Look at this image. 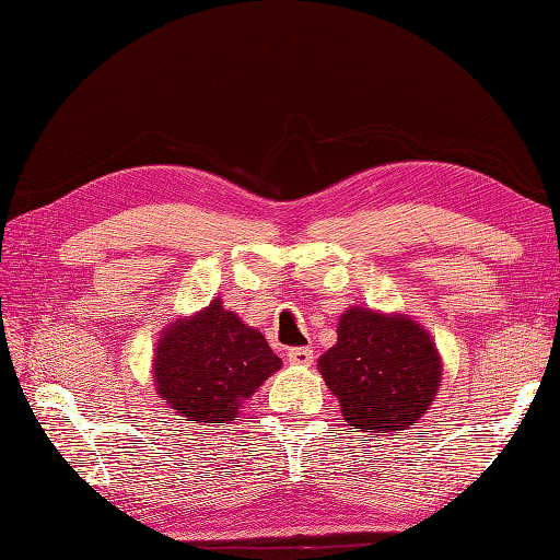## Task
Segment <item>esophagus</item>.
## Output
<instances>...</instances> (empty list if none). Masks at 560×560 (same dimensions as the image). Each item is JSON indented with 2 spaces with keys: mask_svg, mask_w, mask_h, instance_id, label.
<instances>
[{
  "mask_svg": "<svg viewBox=\"0 0 560 560\" xmlns=\"http://www.w3.org/2000/svg\"><path fill=\"white\" fill-rule=\"evenodd\" d=\"M313 358H315V353H313V349H308V346H301V349H292L290 353H287V360H290L292 365H304V368L311 365Z\"/></svg>",
  "mask_w": 560,
  "mask_h": 560,
  "instance_id": "1",
  "label": "esophagus"
}]
</instances>
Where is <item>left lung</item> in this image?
<instances>
[{
  "label": "left lung",
  "instance_id": "8db88e82",
  "mask_svg": "<svg viewBox=\"0 0 560 560\" xmlns=\"http://www.w3.org/2000/svg\"><path fill=\"white\" fill-rule=\"evenodd\" d=\"M349 427L402 431L419 421L441 384V360L415 320L351 308L339 320L337 346L317 360Z\"/></svg>",
  "mask_w": 560,
  "mask_h": 560
}]
</instances>
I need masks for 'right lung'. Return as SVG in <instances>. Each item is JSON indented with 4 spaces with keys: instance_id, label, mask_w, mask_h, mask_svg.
Listing matches in <instances>:
<instances>
[{
    "instance_id": "1",
    "label": "right lung",
    "mask_w": 560,
    "mask_h": 560,
    "mask_svg": "<svg viewBox=\"0 0 560 560\" xmlns=\"http://www.w3.org/2000/svg\"><path fill=\"white\" fill-rule=\"evenodd\" d=\"M280 365L261 331L214 299L164 331L155 351V386L190 424H223Z\"/></svg>"
}]
</instances>
